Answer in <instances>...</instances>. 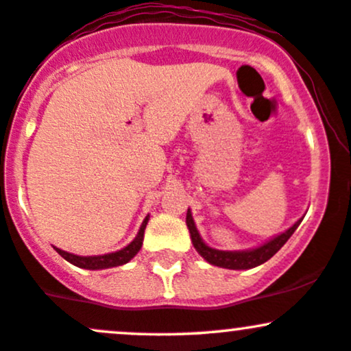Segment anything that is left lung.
Segmentation results:
<instances>
[{
	"instance_id": "left-lung-1",
	"label": "left lung",
	"mask_w": 351,
	"mask_h": 351,
	"mask_svg": "<svg viewBox=\"0 0 351 351\" xmlns=\"http://www.w3.org/2000/svg\"><path fill=\"white\" fill-rule=\"evenodd\" d=\"M301 221H303V217L298 219L295 224H293L291 228L286 229L285 232L271 237L266 243L259 244L258 247H251V250L244 251H221L216 250V247L207 246L204 243V239L199 234L197 228H195V222L194 217H192L191 209H187L186 216V224L191 232V241L192 244H194L195 251H197L209 265L226 267V269H251V267H256L263 265V263H266L267 259L273 258V256L285 246V243L293 236V232L296 231V228L301 224Z\"/></svg>"
}]
</instances>
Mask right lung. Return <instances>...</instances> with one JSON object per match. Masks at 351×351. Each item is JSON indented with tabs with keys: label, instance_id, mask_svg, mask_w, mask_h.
I'll list each match as a JSON object with an SVG mask.
<instances>
[{
	"label": "right lung",
	"instance_id": "right-lung-1",
	"mask_svg": "<svg viewBox=\"0 0 351 351\" xmlns=\"http://www.w3.org/2000/svg\"><path fill=\"white\" fill-rule=\"evenodd\" d=\"M147 222H149V216H145V219L142 222L141 229H138L137 236L134 237V241H132L130 244H127L125 247H122V250L115 252H107V254H100V256H78V254H73V252L60 250V247L56 246L53 247L63 259H66V261L71 263L73 266L84 267V269L97 271V269H108V267L122 266L125 265V263H129L130 259L141 251L142 243H144V232H145Z\"/></svg>",
	"mask_w": 351,
	"mask_h": 351
}]
</instances>
